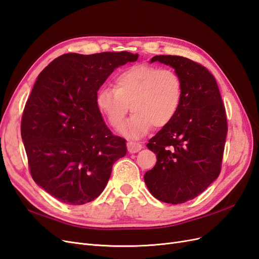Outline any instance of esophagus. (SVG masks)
Segmentation results:
<instances>
[{"label": "esophagus", "instance_id": "1", "mask_svg": "<svg viewBox=\"0 0 259 259\" xmlns=\"http://www.w3.org/2000/svg\"><path fill=\"white\" fill-rule=\"evenodd\" d=\"M142 148H143V146L139 143H136V142H128L127 143V150L131 153H136L139 150H142Z\"/></svg>", "mask_w": 259, "mask_h": 259}]
</instances>
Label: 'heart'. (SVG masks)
Returning <instances> with one entry per match:
<instances>
[{
    "mask_svg": "<svg viewBox=\"0 0 259 259\" xmlns=\"http://www.w3.org/2000/svg\"><path fill=\"white\" fill-rule=\"evenodd\" d=\"M183 92V80L175 70L140 64L117 74L114 88L99 89L96 106L115 130L121 128L131 106L134 114L122 132L139 137L152 126L161 128L170 123L182 104Z\"/></svg>",
    "mask_w": 259,
    "mask_h": 259,
    "instance_id": "1",
    "label": "heart"
}]
</instances>
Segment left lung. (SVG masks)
Masks as SVG:
<instances>
[{
  "label": "left lung",
  "instance_id": "8db88e82",
  "mask_svg": "<svg viewBox=\"0 0 259 259\" xmlns=\"http://www.w3.org/2000/svg\"><path fill=\"white\" fill-rule=\"evenodd\" d=\"M153 61L173 67L184 92L174 119L147 144L156 163L144 178L154 198L179 204L198 197L221 174L228 124L217 82L204 66L170 55Z\"/></svg>",
  "mask_w": 259,
  "mask_h": 259
}]
</instances>
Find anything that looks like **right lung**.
Listing matches in <instances>:
<instances>
[{
  "mask_svg": "<svg viewBox=\"0 0 259 259\" xmlns=\"http://www.w3.org/2000/svg\"><path fill=\"white\" fill-rule=\"evenodd\" d=\"M138 54L70 53L38 74L21 117L30 174L54 198L82 205L103 192L126 140L113 135L96 106V94L113 70Z\"/></svg>",
  "mask_w": 259,
  "mask_h": 259,
  "instance_id": "add662e5",
  "label": "right lung"
}]
</instances>
